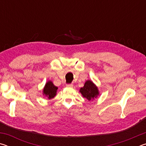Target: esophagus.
I'll return each mask as SVG.
<instances>
[{
  "label": "esophagus",
  "instance_id": "obj_1",
  "mask_svg": "<svg viewBox=\"0 0 146 146\" xmlns=\"http://www.w3.org/2000/svg\"><path fill=\"white\" fill-rule=\"evenodd\" d=\"M66 87H68V88H73V85L71 84H67V85H66Z\"/></svg>",
  "mask_w": 146,
  "mask_h": 146
}]
</instances>
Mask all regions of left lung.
I'll use <instances>...</instances> for the list:
<instances>
[{
  "label": "left lung",
  "mask_w": 146,
  "mask_h": 146,
  "mask_svg": "<svg viewBox=\"0 0 146 146\" xmlns=\"http://www.w3.org/2000/svg\"><path fill=\"white\" fill-rule=\"evenodd\" d=\"M79 91L82 94V97L88 101L93 100L99 95L98 87L91 80H86L84 85L80 89Z\"/></svg>",
  "instance_id": "1"
}]
</instances>
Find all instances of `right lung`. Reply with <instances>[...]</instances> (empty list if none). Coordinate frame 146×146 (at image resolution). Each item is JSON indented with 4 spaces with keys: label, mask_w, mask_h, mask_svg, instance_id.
<instances>
[{
    "label": "right lung",
    "mask_w": 146,
    "mask_h": 146,
    "mask_svg": "<svg viewBox=\"0 0 146 146\" xmlns=\"http://www.w3.org/2000/svg\"><path fill=\"white\" fill-rule=\"evenodd\" d=\"M57 90L58 88L53 84L52 81L48 80L43 88L42 94L44 97H46L48 99H51L56 96Z\"/></svg>",
    "instance_id": "1"
}]
</instances>
